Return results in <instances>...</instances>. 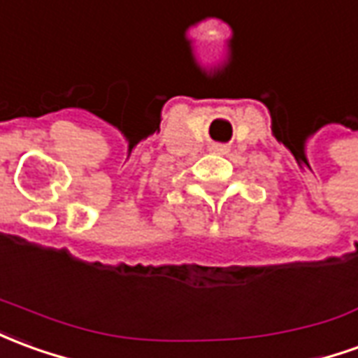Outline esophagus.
<instances>
[{
	"label": "esophagus",
	"mask_w": 358,
	"mask_h": 358,
	"mask_svg": "<svg viewBox=\"0 0 358 358\" xmlns=\"http://www.w3.org/2000/svg\"><path fill=\"white\" fill-rule=\"evenodd\" d=\"M211 151H215V153H224V151H227V147H224V145H213V147H211Z\"/></svg>",
	"instance_id": "34e87169"
}]
</instances>
